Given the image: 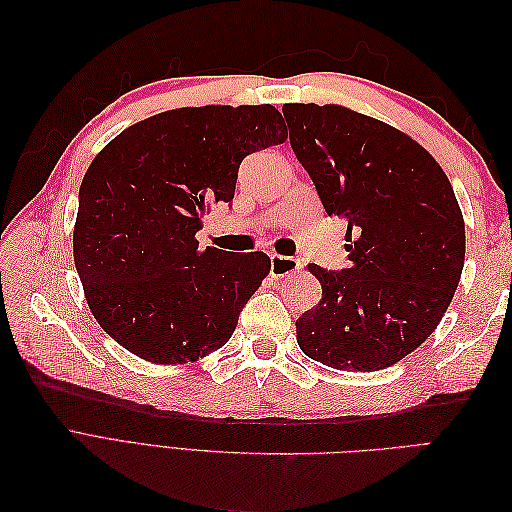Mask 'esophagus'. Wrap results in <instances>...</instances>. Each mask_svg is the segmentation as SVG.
I'll list each match as a JSON object with an SVG mask.
<instances>
[{
    "instance_id": "1",
    "label": "esophagus",
    "mask_w": 512,
    "mask_h": 512,
    "mask_svg": "<svg viewBox=\"0 0 512 512\" xmlns=\"http://www.w3.org/2000/svg\"><path fill=\"white\" fill-rule=\"evenodd\" d=\"M301 269V260L294 256H280L271 254V275L273 277H290Z\"/></svg>"
}]
</instances>
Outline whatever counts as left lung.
I'll return each instance as SVG.
<instances>
[{"mask_svg":"<svg viewBox=\"0 0 512 512\" xmlns=\"http://www.w3.org/2000/svg\"><path fill=\"white\" fill-rule=\"evenodd\" d=\"M294 156L329 215L344 218L350 267L307 269L322 299L297 320L309 359L378 371L438 327L466 256L453 185L404 132L337 104H284Z\"/></svg>","mask_w":512,"mask_h":512,"instance_id":"obj_1","label":"left lung"}]
</instances>
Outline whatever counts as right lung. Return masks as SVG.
I'll return each mask as SVG.
<instances>
[{
    "label": "right lung",
    "instance_id": "add662e5",
    "mask_svg": "<svg viewBox=\"0 0 512 512\" xmlns=\"http://www.w3.org/2000/svg\"><path fill=\"white\" fill-rule=\"evenodd\" d=\"M286 138L271 104L200 106L138 121L98 153L79 190L74 265L119 346L175 365L228 342L271 260L200 252L196 232L211 203H232L243 158Z\"/></svg>",
    "mask_w": 512,
    "mask_h": 512
}]
</instances>
